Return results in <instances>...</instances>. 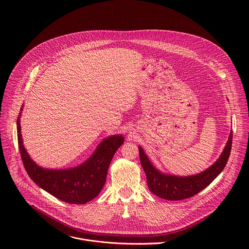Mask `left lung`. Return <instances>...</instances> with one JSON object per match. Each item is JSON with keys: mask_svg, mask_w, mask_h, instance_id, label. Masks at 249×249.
Returning <instances> with one entry per match:
<instances>
[{"mask_svg": "<svg viewBox=\"0 0 249 249\" xmlns=\"http://www.w3.org/2000/svg\"><path fill=\"white\" fill-rule=\"evenodd\" d=\"M232 138L233 133L231 130L219 158L204 172L190 177H178L161 173L151 164L142 147L139 146L140 161L146 176L149 190L155 196L168 200H182L198 194L211 184L224 169L231 152Z\"/></svg>", "mask_w": 249, "mask_h": 249, "instance_id": "left-lung-1", "label": "left lung"}]
</instances>
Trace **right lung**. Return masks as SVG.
I'll use <instances>...</instances> for the list:
<instances>
[{"label":"right lung","mask_w":249,"mask_h":249,"mask_svg":"<svg viewBox=\"0 0 249 249\" xmlns=\"http://www.w3.org/2000/svg\"><path fill=\"white\" fill-rule=\"evenodd\" d=\"M23 107H21V111ZM21 113L17 119V136L22 161L29 177L40 188L71 204H85L95 198L105 186L110 162L123 144V135L103 140L94 153L81 165L70 169H45L38 166L27 152L21 134Z\"/></svg>","instance_id":"right-lung-1"}]
</instances>
